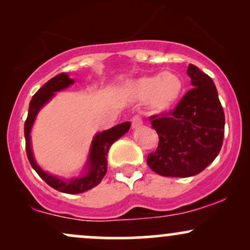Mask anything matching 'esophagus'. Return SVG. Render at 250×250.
I'll return each instance as SVG.
<instances>
[{"instance_id": "34e87169", "label": "esophagus", "mask_w": 250, "mask_h": 250, "mask_svg": "<svg viewBox=\"0 0 250 250\" xmlns=\"http://www.w3.org/2000/svg\"><path fill=\"white\" fill-rule=\"evenodd\" d=\"M142 125V119L139 115H135L133 119H131V128L136 129Z\"/></svg>"}]
</instances>
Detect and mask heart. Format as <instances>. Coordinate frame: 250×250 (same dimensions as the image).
Masks as SVG:
<instances>
[{"label":"heart","instance_id":"1","mask_svg":"<svg viewBox=\"0 0 250 250\" xmlns=\"http://www.w3.org/2000/svg\"><path fill=\"white\" fill-rule=\"evenodd\" d=\"M127 93L139 101H147L151 111L157 114L171 110L183 94V81L177 74L165 71L131 80L125 84Z\"/></svg>","mask_w":250,"mask_h":250}]
</instances>
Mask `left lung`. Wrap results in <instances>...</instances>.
<instances>
[{
    "mask_svg": "<svg viewBox=\"0 0 250 250\" xmlns=\"http://www.w3.org/2000/svg\"><path fill=\"white\" fill-rule=\"evenodd\" d=\"M193 89L173 111L150 116L159 146L147 157L149 168L170 177L197 175L214 161L222 147L225 113L213 80L196 65L187 70Z\"/></svg>",
    "mask_w": 250,
    "mask_h": 250,
    "instance_id": "left-lung-1",
    "label": "left lung"
}]
</instances>
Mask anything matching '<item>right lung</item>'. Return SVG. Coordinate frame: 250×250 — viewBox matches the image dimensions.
I'll return each instance as SVG.
<instances>
[{"label":"right lung","instance_id":"add662e5","mask_svg":"<svg viewBox=\"0 0 250 250\" xmlns=\"http://www.w3.org/2000/svg\"><path fill=\"white\" fill-rule=\"evenodd\" d=\"M74 80L70 79L69 75L65 73H61L45 83L36 91L29 103V110H28L27 121L24 123V137H25V150L29 160L31 167L40 175L42 180H44L50 187L56 190L67 194H80L84 193L89 189L96 187L101 182L104 175L107 174V155L109 148L111 147L116 140L123 136L130 128V122H123L115 127L103 130L97 133L91 141L90 149H89L88 159L83 168L82 174L79 176L71 177V179L64 180L62 177L54 176L37 165L35 157H34L33 149H31L30 142V131L33 129L34 122L39 114V111L47 104L48 102L55 96V93L61 91L63 89L68 88L74 84Z\"/></svg>","mask_w":250,"mask_h":250}]
</instances>
